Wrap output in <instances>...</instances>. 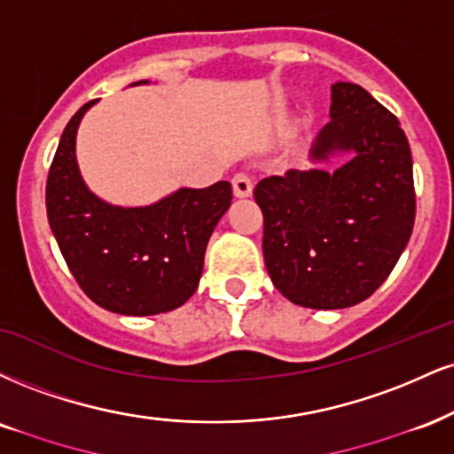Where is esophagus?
<instances>
[{"label":"esophagus","instance_id":"1","mask_svg":"<svg viewBox=\"0 0 454 454\" xmlns=\"http://www.w3.org/2000/svg\"><path fill=\"white\" fill-rule=\"evenodd\" d=\"M232 190H234V196H239V199H245V196L251 194V190H254V184H251V177L247 173H237L232 177Z\"/></svg>","mask_w":454,"mask_h":454}]
</instances>
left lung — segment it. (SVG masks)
<instances>
[{
    "label": "left lung",
    "mask_w": 454,
    "mask_h": 454,
    "mask_svg": "<svg viewBox=\"0 0 454 454\" xmlns=\"http://www.w3.org/2000/svg\"><path fill=\"white\" fill-rule=\"evenodd\" d=\"M330 122L310 160L353 158L324 168L270 175L255 185L264 215L266 270L287 300L307 309H347L383 286L412 234V154L389 109L351 82L332 84Z\"/></svg>",
    "instance_id": "left-lung-1"
}]
</instances>
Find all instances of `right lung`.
<instances>
[{
	"label": "right lung",
	"mask_w": 454,
	"mask_h": 454,
	"mask_svg": "<svg viewBox=\"0 0 454 454\" xmlns=\"http://www.w3.org/2000/svg\"><path fill=\"white\" fill-rule=\"evenodd\" d=\"M147 84V80L135 82ZM82 106L65 127L46 182V211L71 275L92 302L118 315L173 310L199 287L209 237L232 185L179 188L147 207H118L92 194L75 160Z\"/></svg>",
	"instance_id": "add662e5"
}]
</instances>
